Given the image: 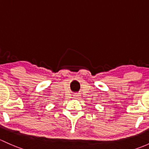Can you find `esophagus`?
<instances>
[{"mask_svg":"<svg viewBox=\"0 0 149 149\" xmlns=\"http://www.w3.org/2000/svg\"><path fill=\"white\" fill-rule=\"evenodd\" d=\"M81 97V95L79 94V93H76V94L73 95V98H79Z\"/></svg>","mask_w":149,"mask_h":149,"instance_id":"esophagus-1","label":"esophagus"}]
</instances>
